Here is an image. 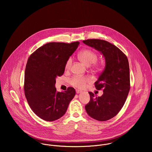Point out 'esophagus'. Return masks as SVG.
Listing matches in <instances>:
<instances>
[{
    "label": "esophagus",
    "instance_id": "34e87169",
    "mask_svg": "<svg viewBox=\"0 0 152 152\" xmlns=\"http://www.w3.org/2000/svg\"><path fill=\"white\" fill-rule=\"evenodd\" d=\"M81 91H80V90H79V89H76V93L77 94H80V93H81Z\"/></svg>",
    "mask_w": 152,
    "mask_h": 152
}]
</instances>
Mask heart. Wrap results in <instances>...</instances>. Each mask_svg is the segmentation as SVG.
Segmentation results:
<instances>
[{
	"label": "heart",
	"instance_id": "b5f03b06",
	"mask_svg": "<svg viewBox=\"0 0 152 152\" xmlns=\"http://www.w3.org/2000/svg\"><path fill=\"white\" fill-rule=\"evenodd\" d=\"M79 58L80 60L87 66H90L92 64H94L96 63L97 60V56L96 54L90 50H84L81 51L79 54ZM72 58L69 57L66 62L65 68L68 69L70 68L71 65L72 64ZM91 81V79L86 77H74L71 80V84L78 88H83L85 86L87 82Z\"/></svg>",
	"mask_w": 152,
	"mask_h": 152
}]
</instances>
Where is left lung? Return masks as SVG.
Returning <instances> with one entry per match:
<instances>
[{"label": "left lung", "mask_w": 152, "mask_h": 152, "mask_svg": "<svg viewBox=\"0 0 152 152\" xmlns=\"http://www.w3.org/2000/svg\"><path fill=\"white\" fill-rule=\"evenodd\" d=\"M83 42L101 53L105 66L97 81L96 89H103L101 96L89 92L90 101L85 107L91 118L106 121L116 116L123 107L130 89L129 65L127 57L117 47L107 41L89 39Z\"/></svg>", "instance_id": "left-lung-1"}]
</instances>
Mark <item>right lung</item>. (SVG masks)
I'll use <instances>...</instances> for the list:
<instances>
[{"mask_svg": "<svg viewBox=\"0 0 152 152\" xmlns=\"http://www.w3.org/2000/svg\"><path fill=\"white\" fill-rule=\"evenodd\" d=\"M78 42L70 44L48 43L28 58L25 69L24 94L30 107L46 121L58 119L65 114L75 90L68 87L58 92L56 78L64 74L68 59L77 48Z\"/></svg>", "mask_w": 152, "mask_h": 152, "instance_id": "right-lung-1", "label": "right lung"}]
</instances>
